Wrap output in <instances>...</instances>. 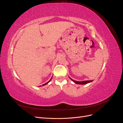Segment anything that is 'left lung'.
Returning a JSON list of instances; mask_svg holds the SVG:
<instances>
[{"instance_id": "left-lung-1", "label": "left lung", "mask_w": 123, "mask_h": 123, "mask_svg": "<svg viewBox=\"0 0 123 123\" xmlns=\"http://www.w3.org/2000/svg\"><path fill=\"white\" fill-rule=\"evenodd\" d=\"M70 79L72 81H73L74 83H76V84H88L89 83L92 82V81H93L92 80H85V81H78L74 80L71 79L70 77Z\"/></svg>"}]
</instances>
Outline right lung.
<instances>
[{
	"label": "right lung",
	"instance_id": "1",
	"mask_svg": "<svg viewBox=\"0 0 123 123\" xmlns=\"http://www.w3.org/2000/svg\"><path fill=\"white\" fill-rule=\"evenodd\" d=\"M51 79H52V78H51V79H50V80H51ZM50 80H49V81H48V82H47V83H45V84H43V85H42V86H44V85H47V84H48V83H49V81H50Z\"/></svg>",
	"mask_w": 123,
	"mask_h": 123
}]
</instances>
